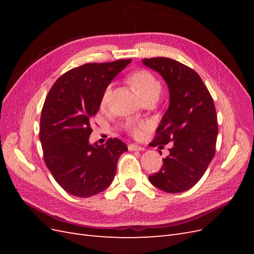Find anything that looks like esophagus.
I'll list each match as a JSON object with an SVG mask.
<instances>
[{
    "label": "esophagus",
    "mask_w": 254,
    "mask_h": 254,
    "mask_svg": "<svg viewBox=\"0 0 254 254\" xmlns=\"http://www.w3.org/2000/svg\"><path fill=\"white\" fill-rule=\"evenodd\" d=\"M128 149L130 151H135V150H144V148H142L141 146H137L135 144H129L128 145Z\"/></svg>",
    "instance_id": "34e87169"
}]
</instances>
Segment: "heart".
Listing matches in <instances>:
<instances>
[{
  "instance_id": "obj_1",
  "label": "heart",
  "mask_w": 254,
  "mask_h": 254,
  "mask_svg": "<svg viewBox=\"0 0 254 254\" xmlns=\"http://www.w3.org/2000/svg\"><path fill=\"white\" fill-rule=\"evenodd\" d=\"M130 84H131L132 88L135 90L137 94L141 96V98H144L151 93H155V92H159L161 90V84L159 80L148 71H137L133 73L129 78ZM111 94V86H108L106 88L104 95L102 98V104L105 105L108 103L109 97ZM145 126V124H135L133 122H128L127 123V129L132 134L139 133V128Z\"/></svg>"
}]
</instances>
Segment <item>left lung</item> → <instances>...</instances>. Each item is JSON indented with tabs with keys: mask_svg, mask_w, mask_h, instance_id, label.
I'll return each instance as SVG.
<instances>
[{
	"mask_svg": "<svg viewBox=\"0 0 254 254\" xmlns=\"http://www.w3.org/2000/svg\"><path fill=\"white\" fill-rule=\"evenodd\" d=\"M142 61L162 76L170 92L153 145L173 143L162 168L148 179L166 193H181L201 179L215 155L218 127L213 98L200 76L179 61L164 57Z\"/></svg>",
	"mask_w": 254,
	"mask_h": 254,
	"instance_id": "obj_1",
	"label": "left lung"
}]
</instances>
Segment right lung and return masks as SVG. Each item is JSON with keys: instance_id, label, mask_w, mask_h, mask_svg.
Segmentation results:
<instances>
[{"instance_id": "right-lung-1", "label": "right lung", "mask_w": 254, "mask_h": 254, "mask_svg": "<svg viewBox=\"0 0 254 254\" xmlns=\"http://www.w3.org/2000/svg\"><path fill=\"white\" fill-rule=\"evenodd\" d=\"M131 59L86 64L56 80L45 99L40 119L44 162L68 194L87 198L113 181L120 156L128 150L119 139L91 144V119L97 113L106 88Z\"/></svg>"}]
</instances>
